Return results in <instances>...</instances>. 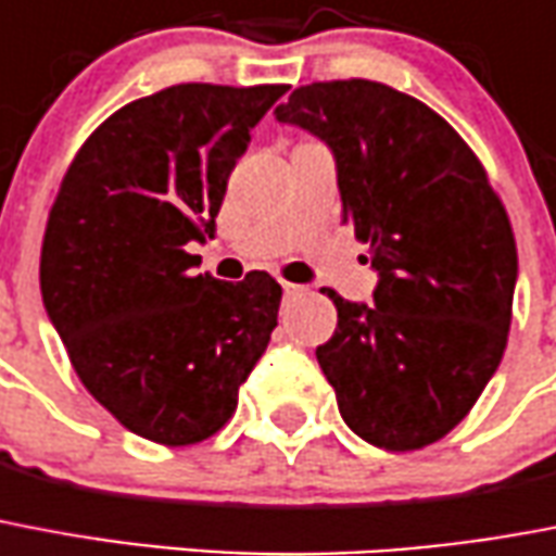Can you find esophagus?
<instances>
[{"label":"esophagus","instance_id":"34e87169","mask_svg":"<svg viewBox=\"0 0 556 556\" xmlns=\"http://www.w3.org/2000/svg\"><path fill=\"white\" fill-rule=\"evenodd\" d=\"M281 287H283V295H299V292H301V287H299V283L281 281Z\"/></svg>","mask_w":556,"mask_h":556}]
</instances>
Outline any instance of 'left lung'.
<instances>
[{
	"instance_id": "left-lung-1",
	"label": "left lung",
	"mask_w": 556,
	"mask_h": 556,
	"mask_svg": "<svg viewBox=\"0 0 556 556\" xmlns=\"http://www.w3.org/2000/svg\"><path fill=\"white\" fill-rule=\"evenodd\" d=\"M275 117L330 146L344 224L379 273L370 306L327 290L339 327L315 358L341 419L384 451L433 445L503 362L517 283L508 212L456 128L384 83L301 86Z\"/></svg>"
}]
</instances>
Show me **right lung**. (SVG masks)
Wrapping results in <instances>:
<instances>
[{"label": "right lung", "instance_id": "obj_1", "mask_svg": "<svg viewBox=\"0 0 556 556\" xmlns=\"http://www.w3.org/2000/svg\"><path fill=\"white\" fill-rule=\"evenodd\" d=\"M290 86L180 83L114 111L48 212L39 287L86 390L166 447L215 437L278 327L281 283L192 275L250 131Z\"/></svg>", "mask_w": 556, "mask_h": 556}]
</instances>
